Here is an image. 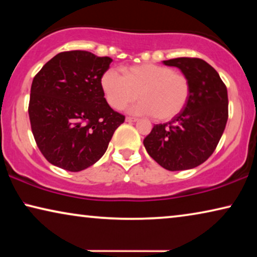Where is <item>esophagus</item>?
Wrapping results in <instances>:
<instances>
[{
    "label": "esophagus",
    "mask_w": 257,
    "mask_h": 257,
    "mask_svg": "<svg viewBox=\"0 0 257 257\" xmlns=\"http://www.w3.org/2000/svg\"><path fill=\"white\" fill-rule=\"evenodd\" d=\"M125 121H126V122H135V121H137V118L126 117V118H125Z\"/></svg>",
    "instance_id": "esophagus-1"
}]
</instances>
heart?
I'll return each instance as SVG.
<instances>
[{
	"label": "heart",
	"instance_id": "heart-1",
	"mask_svg": "<svg viewBox=\"0 0 257 257\" xmlns=\"http://www.w3.org/2000/svg\"><path fill=\"white\" fill-rule=\"evenodd\" d=\"M100 84L108 105L114 110H121L139 97L142 100L130 107V113L154 114L158 120H170L180 113L191 93L184 73L152 63L125 68L124 76L115 69H108Z\"/></svg>",
	"mask_w": 257,
	"mask_h": 257
}]
</instances>
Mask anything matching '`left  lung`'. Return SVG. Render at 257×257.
<instances>
[{"label":"left lung","instance_id":"1","mask_svg":"<svg viewBox=\"0 0 257 257\" xmlns=\"http://www.w3.org/2000/svg\"><path fill=\"white\" fill-rule=\"evenodd\" d=\"M188 78L191 93L180 113L166 124L154 125L144 139L147 153L168 171L191 170L215 150L228 119L227 87L216 70L200 58L164 61Z\"/></svg>","mask_w":257,"mask_h":257}]
</instances>
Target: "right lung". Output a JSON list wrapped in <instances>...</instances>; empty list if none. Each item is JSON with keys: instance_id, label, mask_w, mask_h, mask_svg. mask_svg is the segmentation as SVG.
<instances>
[{"instance_id": "1", "label": "right lung", "mask_w": 257, "mask_h": 257, "mask_svg": "<svg viewBox=\"0 0 257 257\" xmlns=\"http://www.w3.org/2000/svg\"><path fill=\"white\" fill-rule=\"evenodd\" d=\"M110 57L65 51L51 58L31 84L29 118L38 149L49 163L79 172L96 164L124 115L104 98L101 77Z\"/></svg>"}]
</instances>
